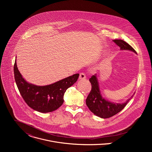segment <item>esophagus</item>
<instances>
[{
	"label": "esophagus",
	"instance_id": "34e87169",
	"mask_svg": "<svg viewBox=\"0 0 152 152\" xmlns=\"http://www.w3.org/2000/svg\"><path fill=\"white\" fill-rule=\"evenodd\" d=\"M86 78V76L85 75L84 73H80V75H79V79L82 80V79H85Z\"/></svg>",
	"mask_w": 152,
	"mask_h": 152
}]
</instances>
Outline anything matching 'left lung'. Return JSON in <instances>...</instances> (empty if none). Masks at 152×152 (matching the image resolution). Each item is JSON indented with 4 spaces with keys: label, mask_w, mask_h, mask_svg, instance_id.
Returning a JSON list of instances; mask_svg holds the SVG:
<instances>
[{
    "label": "left lung",
    "mask_w": 152,
    "mask_h": 152,
    "mask_svg": "<svg viewBox=\"0 0 152 152\" xmlns=\"http://www.w3.org/2000/svg\"><path fill=\"white\" fill-rule=\"evenodd\" d=\"M113 41L120 48V50H130L137 53L132 46L124 41L122 39H114ZM90 82L91 84V90L86 99V104L94 114L102 118L111 117L120 112L135 94L134 93L130 99L123 103L111 102L102 97L96 75L92 76L90 78Z\"/></svg>",
    "instance_id": "left-lung-1"
}]
</instances>
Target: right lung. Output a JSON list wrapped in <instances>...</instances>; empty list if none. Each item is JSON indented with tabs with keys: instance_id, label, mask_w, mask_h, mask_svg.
Segmentation results:
<instances>
[{
	"instance_id": "right-lung-1",
	"label": "right lung",
	"mask_w": 152,
	"mask_h": 152,
	"mask_svg": "<svg viewBox=\"0 0 152 152\" xmlns=\"http://www.w3.org/2000/svg\"><path fill=\"white\" fill-rule=\"evenodd\" d=\"M14 78L21 96L35 111L47 113L56 110L64 102V95L77 80L79 74L64 78L52 84L37 86L28 83L18 70L16 59L14 66Z\"/></svg>"
}]
</instances>
